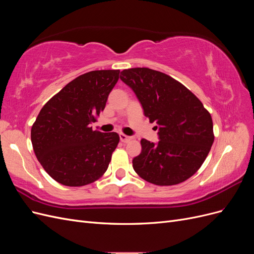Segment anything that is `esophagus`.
Segmentation results:
<instances>
[{"mask_svg":"<svg viewBox=\"0 0 254 254\" xmlns=\"http://www.w3.org/2000/svg\"><path fill=\"white\" fill-rule=\"evenodd\" d=\"M120 140L123 143H127V142H129L130 140H131V136H128V135L124 134V133H120Z\"/></svg>","mask_w":254,"mask_h":254,"instance_id":"esophagus-1","label":"esophagus"}]
</instances>
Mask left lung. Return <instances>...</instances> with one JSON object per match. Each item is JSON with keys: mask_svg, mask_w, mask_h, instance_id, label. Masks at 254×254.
Returning a JSON list of instances; mask_svg holds the SVG:
<instances>
[{"mask_svg": "<svg viewBox=\"0 0 254 254\" xmlns=\"http://www.w3.org/2000/svg\"><path fill=\"white\" fill-rule=\"evenodd\" d=\"M150 123L159 141L141 140L142 151L132 160L141 178L157 186H174L193 176L214 142L211 114L202 103L171 76L148 67L121 72Z\"/></svg>", "mask_w": 254, "mask_h": 254, "instance_id": "left-lung-1", "label": "left lung"}]
</instances>
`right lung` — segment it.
Wrapping results in <instances>:
<instances>
[{
    "mask_svg": "<svg viewBox=\"0 0 254 254\" xmlns=\"http://www.w3.org/2000/svg\"><path fill=\"white\" fill-rule=\"evenodd\" d=\"M120 70L82 74L43 106L32 127V144L40 164L54 180L82 187L105 174L120 142L117 132L93 131L119 80Z\"/></svg>",
    "mask_w": 254,
    "mask_h": 254,
    "instance_id": "right-lung-1",
    "label": "right lung"
}]
</instances>
